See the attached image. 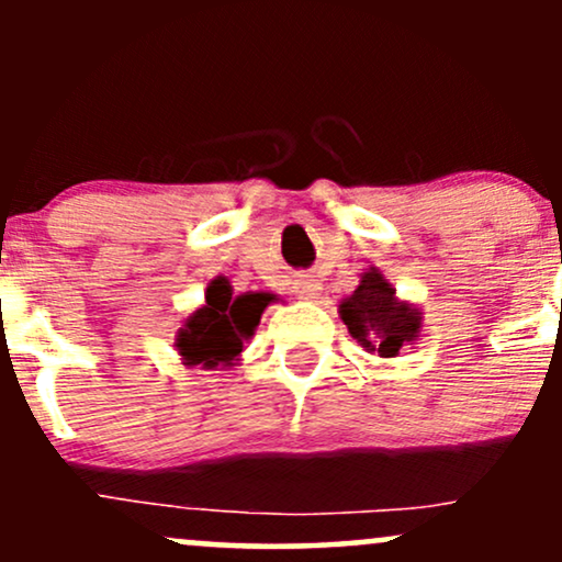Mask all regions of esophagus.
Segmentation results:
<instances>
[{"instance_id": "1", "label": "esophagus", "mask_w": 562, "mask_h": 562, "mask_svg": "<svg viewBox=\"0 0 562 562\" xmlns=\"http://www.w3.org/2000/svg\"><path fill=\"white\" fill-rule=\"evenodd\" d=\"M322 282L317 280L314 274H301L299 280H295V295L303 301H317L322 299Z\"/></svg>"}]
</instances>
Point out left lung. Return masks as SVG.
<instances>
[{
    "label": "left lung",
    "mask_w": 562,
    "mask_h": 562,
    "mask_svg": "<svg viewBox=\"0 0 562 562\" xmlns=\"http://www.w3.org/2000/svg\"><path fill=\"white\" fill-rule=\"evenodd\" d=\"M338 314L351 338L367 353L383 359L398 357V351L417 344L423 333L420 306L398 299L396 288L378 267L362 272L357 290L338 303Z\"/></svg>",
    "instance_id": "1"
}]
</instances>
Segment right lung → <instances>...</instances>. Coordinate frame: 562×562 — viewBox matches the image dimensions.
I'll return each mask as SVG.
<instances>
[{
  "label": "right lung",
  "instance_id": "right-lung-1",
  "mask_svg": "<svg viewBox=\"0 0 562 562\" xmlns=\"http://www.w3.org/2000/svg\"><path fill=\"white\" fill-rule=\"evenodd\" d=\"M272 301H277L272 293L232 295L227 277H214L205 288V301L173 335L182 364L203 370H232L240 364L243 344L256 333L263 308Z\"/></svg>",
  "mask_w": 562,
  "mask_h": 562
}]
</instances>
